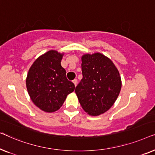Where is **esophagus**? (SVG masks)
<instances>
[{"mask_svg":"<svg viewBox=\"0 0 155 155\" xmlns=\"http://www.w3.org/2000/svg\"><path fill=\"white\" fill-rule=\"evenodd\" d=\"M72 82L74 83V84L75 85V86H77V79H74V80L72 81Z\"/></svg>","mask_w":155,"mask_h":155,"instance_id":"34e87169","label":"esophagus"}]
</instances>
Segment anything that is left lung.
Instances as JSON below:
<instances>
[{"mask_svg": "<svg viewBox=\"0 0 155 155\" xmlns=\"http://www.w3.org/2000/svg\"><path fill=\"white\" fill-rule=\"evenodd\" d=\"M83 78L75 93L83 109L92 116L103 114L120 93L121 77L110 59L100 53L82 57Z\"/></svg>", "mask_w": 155, "mask_h": 155, "instance_id": "obj_1", "label": "left lung"}]
</instances>
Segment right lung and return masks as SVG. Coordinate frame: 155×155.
Here are the masks:
<instances>
[{"label": "right lung", "instance_id": "add662e5", "mask_svg": "<svg viewBox=\"0 0 155 155\" xmlns=\"http://www.w3.org/2000/svg\"><path fill=\"white\" fill-rule=\"evenodd\" d=\"M62 55L55 51L47 52L35 61L28 72V93L34 103L44 112L59 110L67 95L75 89L61 66Z\"/></svg>", "mask_w": 155, "mask_h": 155}]
</instances>
